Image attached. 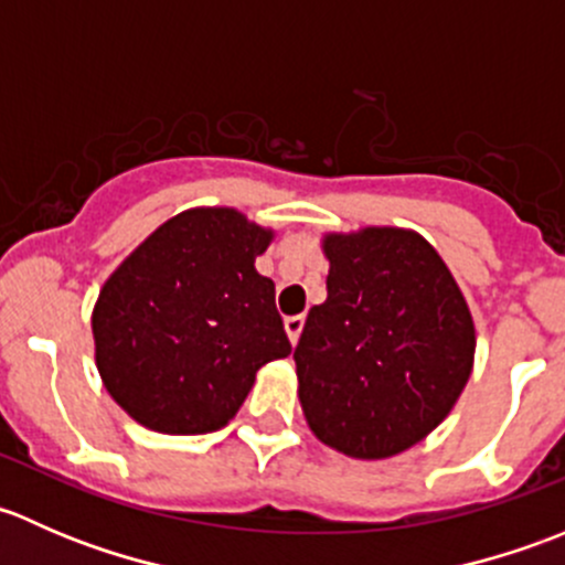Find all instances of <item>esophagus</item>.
I'll return each mask as SVG.
<instances>
[{"instance_id":"34e87169","label":"esophagus","mask_w":565,"mask_h":565,"mask_svg":"<svg viewBox=\"0 0 565 565\" xmlns=\"http://www.w3.org/2000/svg\"><path fill=\"white\" fill-rule=\"evenodd\" d=\"M303 322H306L303 315H292V317L284 319V328H287V335H289V341H292V344H298L300 333H303Z\"/></svg>"}]
</instances>
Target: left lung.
<instances>
[{"label": "left lung", "mask_w": 565, "mask_h": 565, "mask_svg": "<svg viewBox=\"0 0 565 565\" xmlns=\"http://www.w3.org/2000/svg\"><path fill=\"white\" fill-rule=\"evenodd\" d=\"M328 300L295 347L311 431L355 459L407 451L465 391L476 328L451 270L420 235L366 226L324 235Z\"/></svg>", "instance_id": "1"}]
</instances>
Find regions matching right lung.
Instances as JSON below:
<instances>
[{
	"mask_svg": "<svg viewBox=\"0 0 565 565\" xmlns=\"http://www.w3.org/2000/svg\"><path fill=\"white\" fill-rule=\"evenodd\" d=\"M270 241L232 207L185 210L108 276L93 311L95 363L130 418L207 435L235 418L265 363L292 352L276 284L254 267Z\"/></svg>",
	"mask_w": 565,
	"mask_h": 565,
	"instance_id": "obj_1",
	"label": "right lung"
}]
</instances>
